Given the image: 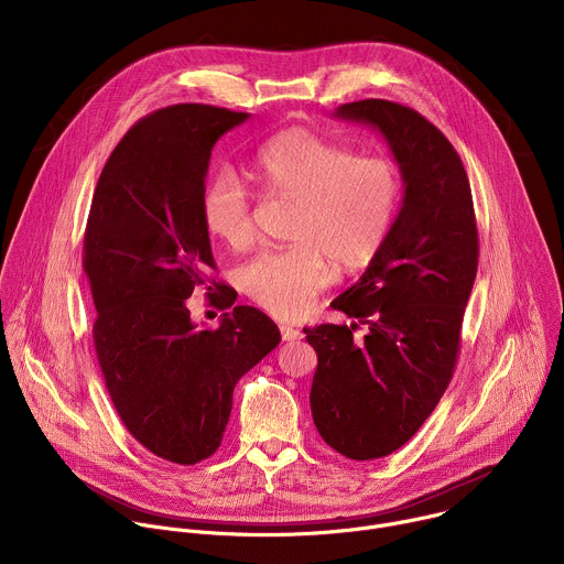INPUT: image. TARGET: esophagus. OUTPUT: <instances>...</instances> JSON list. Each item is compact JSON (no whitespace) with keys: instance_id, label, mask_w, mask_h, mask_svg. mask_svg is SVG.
Returning a JSON list of instances; mask_svg holds the SVG:
<instances>
[{"instance_id":"34e87169","label":"esophagus","mask_w":564,"mask_h":564,"mask_svg":"<svg viewBox=\"0 0 564 564\" xmlns=\"http://www.w3.org/2000/svg\"><path fill=\"white\" fill-rule=\"evenodd\" d=\"M279 330H281V339H283V341H296V339H303V333H301V330H296V328H292V326H279Z\"/></svg>"}]
</instances>
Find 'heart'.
<instances>
[{
    "label": "heart",
    "mask_w": 564,
    "mask_h": 564,
    "mask_svg": "<svg viewBox=\"0 0 564 564\" xmlns=\"http://www.w3.org/2000/svg\"><path fill=\"white\" fill-rule=\"evenodd\" d=\"M252 178L268 196L299 205L290 238L294 248L265 250L240 270V288L279 318L301 316L314 294L339 272L366 268L383 248L401 203V174L381 155L292 127L272 135L252 158ZM212 236L234 250L254 240L250 194L231 170L216 172L200 196Z\"/></svg>",
    "instance_id": "obj_1"
}]
</instances>
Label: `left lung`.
<instances>
[{"mask_svg": "<svg viewBox=\"0 0 564 564\" xmlns=\"http://www.w3.org/2000/svg\"><path fill=\"white\" fill-rule=\"evenodd\" d=\"M335 118L377 129L404 181L383 248L333 301L352 324L303 328L318 357L310 390L318 435L350 459H375L420 431L453 377L477 225L462 160L422 113L372 98L341 105ZM359 325L367 333L357 338Z\"/></svg>", "mask_w": 564, "mask_h": 564, "instance_id": "1", "label": "left lung"}]
</instances>
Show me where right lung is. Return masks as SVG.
<instances>
[{
	"mask_svg": "<svg viewBox=\"0 0 564 564\" xmlns=\"http://www.w3.org/2000/svg\"><path fill=\"white\" fill-rule=\"evenodd\" d=\"M248 118L174 105L135 122L107 160L85 231L94 344L113 406L144 448L185 466L220 446L236 381L281 341L252 305L225 312L216 330L194 324L187 305L216 270L200 216L212 149ZM218 292L229 307L227 285Z\"/></svg>",
	"mask_w": 564,
	"mask_h": 564,
	"instance_id": "right-lung-1",
	"label": "right lung"
}]
</instances>
